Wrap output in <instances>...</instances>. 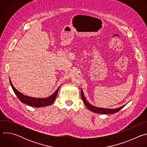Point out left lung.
I'll use <instances>...</instances> for the list:
<instances>
[{"instance_id":"1","label":"left lung","mask_w":147,"mask_h":147,"mask_svg":"<svg viewBox=\"0 0 147 147\" xmlns=\"http://www.w3.org/2000/svg\"><path fill=\"white\" fill-rule=\"evenodd\" d=\"M81 98L84 102V103L85 105L86 106V107L91 111L94 112V113H100V114H113V113H115L117 112H119L121 109H122L125 105H124L120 107L119 108H116V109H107V108H98L96 107H94L92 105H91L90 103H88V102L87 100V99H86L85 96H84V94L83 93L82 90L81 88Z\"/></svg>"}]
</instances>
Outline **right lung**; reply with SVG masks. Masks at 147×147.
Wrapping results in <instances>:
<instances>
[{"label": "right lung", "instance_id": "right-lung-1", "mask_svg": "<svg viewBox=\"0 0 147 147\" xmlns=\"http://www.w3.org/2000/svg\"><path fill=\"white\" fill-rule=\"evenodd\" d=\"M10 85L13 88V91L14 92L15 94L17 95L18 98L20 99V100L24 103H26L27 105L29 106L32 107H35V108H41V107H47V106H49L51 105H52L53 102L55 101L57 95V92L59 91V90L60 88V87L57 89V90L51 96L47 98H34V97H31L28 96L27 95H24L22 93H21L20 91H18L15 88V87L13 86L12 84V82L10 79Z\"/></svg>", "mask_w": 147, "mask_h": 147}]
</instances>
